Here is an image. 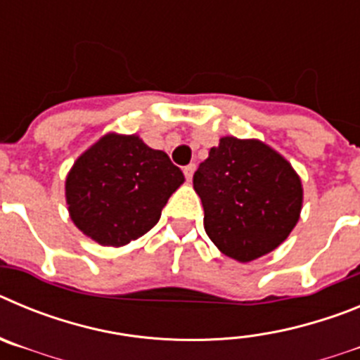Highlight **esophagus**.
Instances as JSON below:
<instances>
[{"mask_svg":"<svg viewBox=\"0 0 360 360\" xmlns=\"http://www.w3.org/2000/svg\"><path fill=\"white\" fill-rule=\"evenodd\" d=\"M195 171H196L195 164H189V165H186V167H184V174H186L187 182H191V180H193V174H195Z\"/></svg>","mask_w":360,"mask_h":360,"instance_id":"34e87169","label":"esophagus"}]
</instances>
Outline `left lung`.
<instances>
[{
  "label": "left lung",
  "mask_w": 360,
  "mask_h": 360,
  "mask_svg": "<svg viewBox=\"0 0 360 360\" xmlns=\"http://www.w3.org/2000/svg\"><path fill=\"white\" fill-rule=\"evenodd\" d=\"M193 187L219 252L249 263L278 249L299 221L303 184L290 162L257 139L221 136Z\"/></svg>",
  "instance_id": "1"
}]
</instances>
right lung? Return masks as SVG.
Here are the masks:
<instances>
[{
    "instance_id": "add662e5",
    "label": "right lung",
    "mask_w": 360,
    "mask_h": 360,
    "mask_svg": "<svg viewBox=\"0 0 360 360\" xmlns=\"http://www.w3.org/2000/svg\"><path fill=\"white\" fill-rule=\"evenodd\" d=\"M184 180L169 157L139 135L106 133L66 174L70 218L98 245L122 247L157 225Z\"/></svg>"
}]
</instances>
